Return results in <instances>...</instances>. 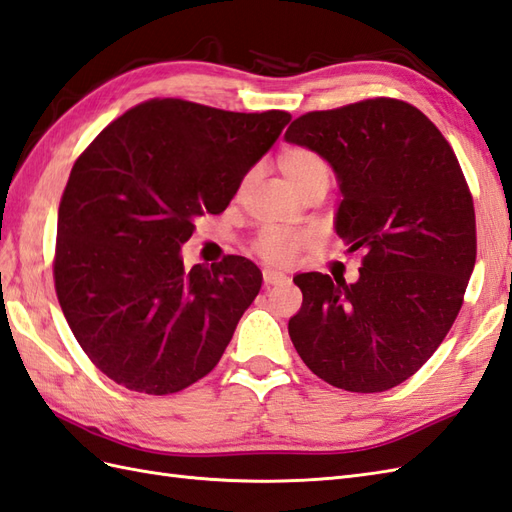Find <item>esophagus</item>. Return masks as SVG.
Here are the masks:
<instances>
[{
	"mask_svg": "<svg viewBox=\"0 0 512 512\" xmlns=\"http://www.w3.org/2000/svg\"><path fill=\"white\" fill-rule=\"evenodd\" d=\"M283 281H288V275H285V272L275 270V268L264 270V283L266 285H277V283H283Z\"/></svg>",
	"mask_w": 512,
	"mask_h": 512,
	"instance_id": "obj_1",
	"label": "esophagus"
}]
</instances>
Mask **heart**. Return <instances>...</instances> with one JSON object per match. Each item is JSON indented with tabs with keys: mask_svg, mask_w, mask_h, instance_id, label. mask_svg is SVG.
<instances>
[{
	"mask_svg": "<svg viewBox=\"0 0 512 512\" xmlns=\"http://www.w3.org/2000/svg\"><path fill=\"white\" fill-rule=\"evenodd\" d=\"M279 168L285 174V178L299 189L303 194L305 189H310L318 183H329V163L323 154L316 152L314 148L307 146H290L279 154ZM251 176H246L242 181L240 192H244ZM305 246V237L301 233H294L288 229H264L253 242V251L264 261L270 264H281L299 255L301 248Z\"/></svg>",
	"mask_w": 512,
	"mask_h": 512,
	"instance_id": "1",
	"label": "heart"
}]
</instances>
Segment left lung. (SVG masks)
Returning a JSON list of instances; mask_svg holds the SVG:
<instances>
[{
    "label": "left lung",
    "instance_id": "left-lung-1",
    "mask_svg": "<svg viewBox=\"0 0 512 512\" xmlns=\"http://www.w3.org/2000/svg\"><path fill=\"white\" fill-rule=\"evenodd\" d=\"M285 139L336 170V233L362 257L355 283L294 277L303 292L288 323L294 349L336 388L399 386L441 347L475 266L473 196L454 148L417 106L395 98L305 113Z\"/></svg>",
    "mask_w": 512,
    "mask_h": 512
}]
</instances>
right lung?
<instances>
[{"label":"right lung","instance_id":"add662e5","mask_svg":"<svg viewBox=\"0 0 512 512\" xmlns=\"http://www.w3.org/2000/svg\"><path fill=\"white\" fill-rule=\"evenodd\" d=\"M290 120L152 98L76 159L58 207L54 288L82 351L115 384L172 395L220 362L261 272L240 255L185 270L178 251L196 216L227 209Z\"/></svg>","mask_w":512,"mask_h":512}]
</instances>
